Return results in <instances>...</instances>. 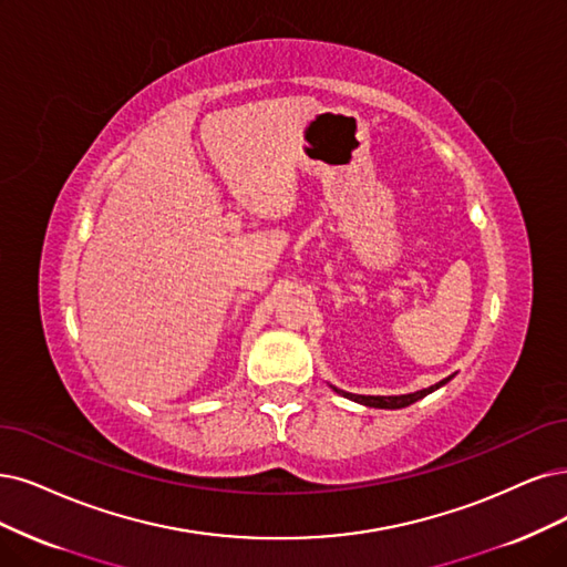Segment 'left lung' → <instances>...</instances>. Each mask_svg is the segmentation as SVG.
<instances>
[{"label":"left lung","instance_id":"1","mask_svg":"<svg viewBox=\"0 0 567 567\" xmlns=\"http://www.w3.org/2000/svg\"><path fill=\"white\" fill-rule=\"evenodd\" d=\"M451 379H453V375H449V379L439 381V383H434V385H430V388H425V390L409 392V394H388V396H381V394H352V392L339 390V388H333V385H331V390L343 394L346 400H352V402H358V404L369 406V409H404V406H411V404L417 402V400H423V396H427L430 392H434V390H439V388H444Z\"/></svg>","mask_w":567,"mask_h":567}]
</instances>
